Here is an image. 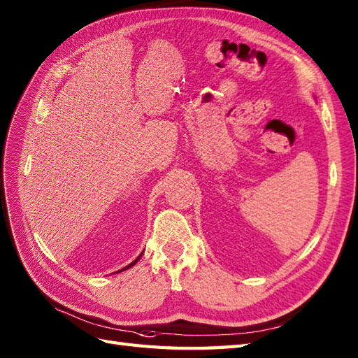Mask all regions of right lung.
<instances>
[{
	"label": "right lung",
	"mask_w": 358,
	"mask_h": 358,
	"mask_svg": "<svg viewBox=\"0 0 358 358\" xmlns=\"http://www.w3.org/2000/svg\"><path fill=\"white\" fill-rule=\"evenodd\" d=\"M141 255H143V254H140L138 257H136V258H135V260H134V262H132L131 264H127V266H126V268H123V269H121V271H126V269H129V268H132V266H134V264H135L136 262H138V260H140V257H141ZM121 271H118V272H121ZM118 272H117V273H118Z\"/></svg>",
	"instance_id": "obj_1"
}]
</instances>
